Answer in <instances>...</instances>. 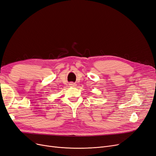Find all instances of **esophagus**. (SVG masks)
<instances>
[{
  "label": "esophagus",
  "instance_id": "1",
  "mask_svg": "<svg viewBox=\"0 0 156 156\" xmlns=\"http://www.w3.org/2000/svg\"><path fill=\"white\" fill-rule=\"evenodd\" d=\"M69 85H70V86H76L77 84H76V83H73V82H71V83H70Z\"/></svg>",
  "mask_w": 156,
  "mask_h": 156
}]
</instances>
